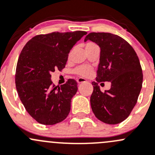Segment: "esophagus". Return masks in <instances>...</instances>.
Masks as SVG:
<instances>
[{
    "label": "esophagus",
    "instance_id": "esophagus-1",
    "mask_svg": "<svg viewBox=\"0 0 155 155\" xmlns=\"http://www.w3.org/2000/svg\"><path fill=\"white\" fill-rule=\"evenodd\" d=\"M77 82L79 84H80V83H83V82H87L86 81V79H84V78H81V77H79V78H78L77 79Z\"/></svg>",
    "mask_w": 155,
    "mask_h": 155
}]
</instances>
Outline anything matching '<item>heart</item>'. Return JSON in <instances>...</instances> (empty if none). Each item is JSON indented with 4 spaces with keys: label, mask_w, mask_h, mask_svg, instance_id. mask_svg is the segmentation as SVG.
I'll return each mask as SVG.
<instances>
[{
    "label": "heart",
    "mask_w": 155,
    "mask_h": 155,
    "mask_svg": "<svg viewBox=\"0 0 155 155\" xmlns=\"http://www.w3.org/2000/svg\"><path fill=\"white\" fill-rule=\"evenodd\" d=\"M88 44H91V43H88ZM75 73L82 76H86L91 73V69L86 66H81L75 70Z\"/></svg>",
    "instance_id": "b5f03b06"
}]
</instances>
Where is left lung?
Returning a JSON list of instances; mask_svg holds the SVG:
<instances>
[{
  "instance_id": "1",
  "label": "left lung",
  "mask_w": 155,
  "mask_h": 155,
  "mask_svg": "<svg viewBox=\"0 0 155 155\" xmlns=\"http://www.w3.org/2000/svg\"><path fill=\"white\" fill-rule=\"evenodd\" d=\"M100 47L96 82H92L91 110L99 120L117 124L125 120L137 102L143 74L136 51L126 40L107 32H91L85 38ZM110 81L111 88L102 93L98 83Z\"/></svg>"
}]
</instances>
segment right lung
Returning a JSON list of instances; mask_svg holds the SVG:
<instances>
[{"instance_id":"1","label":"right lung","mask_w":155,"mask_h":155,"mask_svg":"<svg viewBox=\"0 0 155 155\" xmlns=\"http://www.w3.org/2000/svg\"><path fill=\"white\" fill-rule=\"evenodd\" d=\"M86 34L76 31L38 35L22 48L15 75L16 91L26 111L38 123L54 125L68 116L77 82L70 79L55 86L51 73L65 67L70 50Z\"/></svg>"}]
</instances>
